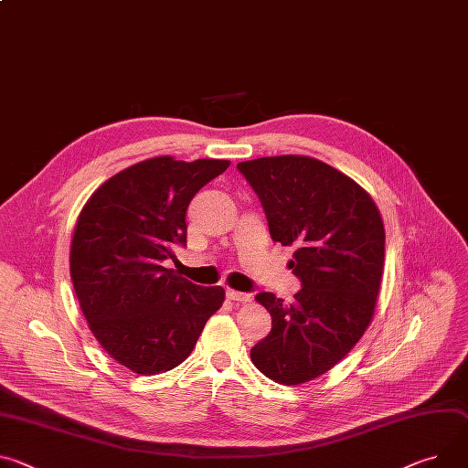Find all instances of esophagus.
Returning <instances> with one entry per match:
<instances>
[{
	"label": "esophagus",
	"mask_w": 468,
	"mask_h": 468,
	"mask_svg": "<svg viewBox=\"0 0 468 468\" xmlns=\"http://www.w3.org/2000/svg\"><path fill=\"white\" fill-rule=\"evenodd\" d=\"M226 296L229 301L233 303H250V294L246 292H240V291H233V289H228L226 291Z\"/></svg>",
	"instance_id": "34e87169"
}]
</instances>
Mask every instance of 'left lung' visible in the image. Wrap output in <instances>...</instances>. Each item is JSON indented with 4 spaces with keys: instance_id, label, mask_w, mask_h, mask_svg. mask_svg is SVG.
Wrapping results in <instances>:
<instances>
[{
    "instance_id": "8db88e82",
    "label": "left lung",
    "mask_w": 468,
    "mask_h": 468,
    "mask_svg": "<svg viewBox=\"0 0 468 468\" xmlns=\"http://www.w3.org/2000/svg\"><path fill=\"white\" fill-rule=\"evenodd\" d=\"M258 194L274 242L296 246L289 267L303 289L291 304L256 294L271 317L251 362L280 385H303L332 369L371 323L385 267V226L371 196L310 156L237 164Z\"/></svg>"
}]
</instances>
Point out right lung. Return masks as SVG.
I'll return each mask as SVG.
<instances>
[{
  "label": "right lung",
  "instance_id": "right-lung-1",
  "mask_svg": "<svg viewBox=\"0 0 468 468\" xmlns=\"http://www.w3.org/2000/svg\"><path fill=\"white\" fill-rule=\"evenodd\" d=\"M228 165L149 158L108 179L80 212L70 244L80 308L102 349L134 373L185 362L224 303L222 287H199L162 263L186 246L192 197Z\"/></svg>",
  "mask_w": 468,
  "mask_h": 468
}]
</instances>
